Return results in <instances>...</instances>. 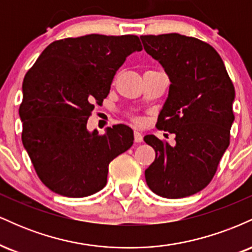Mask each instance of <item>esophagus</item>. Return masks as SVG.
<instances>
[{
	"mask_svg": "<svg viewBox=\"0 0 252 252\" xmlns=\"http://www.w3.org/2000/svg\"><path fill=\"white\" fill-rule=\"evenodd\" d=\"M134 140H135V142L136 143H141L143 141V136H142V134H141V132H138V131H134Z\"/></svg>",
	"mask_w": 252,
	"mask_h": 252,
	"instance_id": "esophagus-1",
	"label": "esophagus"
}]
</instances>
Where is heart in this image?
<instances>
[{
	"label": "heart",
	"mask_w": 252,
	"mask_h": 252,
	"mask_svg": "<svg viewBox=\"0 0 252 252\" xmlns=\"http://www.w3.org/2000/svg\"><path fill=\"white\" fill-rule=\"evenodd\" d=\"M132 121H134L135 123H141V120L138 117H134V118H132Z\"/></svg>",
	"instance_id": "1"
}]
</instances>
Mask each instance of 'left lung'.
I'll return each mask as SVG.
<instances>
[{
	"label": "left lung",
	"mask_w": 252,
	"mask_h": 252,
	"mask_svg": "<svg viewBox=\"0 0 252 252\" xmlns=\"http://www.w3.org/2000/svg\"><path fill=\"white\" fill-rule=\"evenodd\" d=\"M141 40L170 80L156 128L175 134L174 146L144 136L156 154L144 172L146 181L155 194L185 198L210 184L230 144L235 88L209 43L178 33L142 35Z\"/></svg>",
	"instance_id": "8db88e82"
}]
</instances>
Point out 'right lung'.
Masks as SVG:
<instances>
[{"mask_svg": "<svg viewBox=\"0 0 252 252\" xmlns=\"http://www.w3.org/2000/svg\"><path fill=\"white\" fill-rule=\"evenodd\" d=\"M142 51L136 35L90 34L52 42L26 73L19 109L22 143L37 176L54 193L84 198L106 185L109 163L134 143L117 124L99 135L86 124L126 57Z\"/></svg>", "mask_w": 252, "mask_h": 252, "instance_id": "add662e5", "label": "right lung"}]
</instances>
